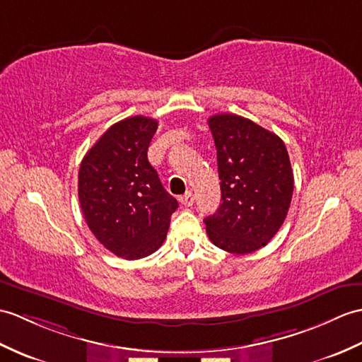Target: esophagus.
<instances>
[{"instance_id":"34e87169","label":"esophagus","mask_w":362,"mask_h":362,"mask_svg":"<svg viewBox=\"0 0 362 362\" xmlns=\"http://www.w3.org/2000/svg\"><path fill=\"white\" fill-rule=\"evenodd\" d=\"M179 200H180V204H182V205H185V206H189V205L194 204V194H192L191 191H188V192H185L183 196H180V197H179Z\"/></svg>"}]
</instances>
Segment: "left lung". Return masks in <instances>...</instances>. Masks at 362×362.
<instances>
[{"label": "left lung", "mask_w": 362, "mask_h": 362, "mask_svg": "<svg viewBox=\"0 0 362 362\" xmlns=\"http://www.w3.org/2000/svg\"><path fill=\"white\" fill-rule=\"evenodd\" d=\"M217 149L222 204L205 217L208 238L233 255L265 247L287 217L295 188L284 141L245 117L208 119Z\"/></svg>", "instance_id": "left-lung-1"}]
</instances>
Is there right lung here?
<instances>
[{"label":"right lung","instance_id":"add662e5","mask_svg":"<svg viewBox=\"0 0 362 362\" xmlns=\"http://www.w3.org/2000/svg\"><path fill=\"white\" fill-rule=\"evenodd\" d=\"M157 120L128 117L112 124L86 156L78 173L85 221L102 245L123 259H141L162 247L179 204L148 162Z\"/></svg>","mask_w":362,"mask_h":362}]
</instances>
